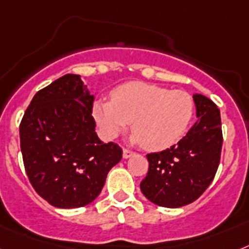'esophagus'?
<instances>
[{
  "instance_id": "esophagus-1",
  "label": "esophagus",
  "mask_w": 249,
  "mask_h": 249,
  "mask_svg": "<svg viewBox=\"0 0 249 249\" xmlns=\"http://www.w3.org/2000/svg\"><path fill=\"white\" fill-rule=\"evenodd\" d=\"M133 154H134V152H133V150L126 149V148H124V149H123V157H124V158H129V157H131Z\"/></svg>"
}]
</instances>
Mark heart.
Instances as JSON below:
<instances>
[{
    "label": "heart",
    "mask_w": 249,
    "mask_h": 249,
    "mask_svg": "<svg viewBox=\"0 0 249 249\" xmlns=\"http://www.w3.org/2000/svg\"><path fill=\"white\" fill-rule=\"evenodd\" d=\"M194 99L182 89L130 82L120 86L111 101H97L93 118L101 134L114 139L131 123V141L148 150L171 147L187 131L194 118Z\"/></svg>",
    "instance_id": "b5f03b06"
}]
</instances>
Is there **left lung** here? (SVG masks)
I'll return each mask as SVG.
<instances>
[{
	"instance_id": "obj_1",
	"label": "left lung",
	"mask_w": 249,
	"mask_h": 249,
	"mask_svg": "<svg viewBox=\"0 0 249 249\" xmlns=\"http://www.w3.org/2000/svg\"><path fill=\"white\" fill-rule=\"evenodd\" d=\"M199 121L177 144L147 154L149 168L141 182L143 195L163 208L195 201L213 182L220 163L223 133L220 111L205 96L194 95Z\"/></svg>"
}]
</instances>
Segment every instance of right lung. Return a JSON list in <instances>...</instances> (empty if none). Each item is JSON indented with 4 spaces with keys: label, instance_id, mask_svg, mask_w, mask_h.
<instances>
[{
    "label": "right lung",
    "instance_id": "1",
    "mask_svg": "<svg viewBox=\"0 0 249 249\" xmlns=\"http://www.w3.org/2000/svg\"><path fill=\"white\" fill-rule=\"evenodd\" d=\"M93 99L79 76L66 74L35 93L20 123L29 181L55 208L92 202L123 157L118 144L96 134Z\"/></svg>",
    "mask_w": 249,
    "mask_h": 249
}]
</instances>
